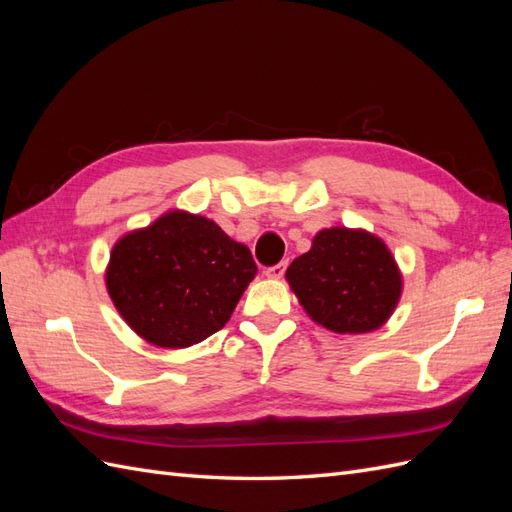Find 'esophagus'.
<instances>
[{"label":"esophagus","mask_w":512,"mask_h":512,"mask_svg":"<svg viewBox=\"0 0 512 512\" xmlns=\"http://www.w3.org/2000/svg\"><path fill=\"white\" fill-rule=\"evenodd\" d=\"M286 267H288V262L284 260V262H277V265H273V267H269V269H265V275L267 277H271V280H280V277L284 275V271H286Z\"/></svg>","instance_id":"obj_1"}]
</instances>
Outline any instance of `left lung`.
<instances>
[{"label": "left lung", "mask_w": 512, "mask_h": 512, "mask_svg": "<svg viewBox=\"0 0 512 512\" xmlns=\"http://www.w3.org/2000/svg\"><path fill=\"white\" fill-rule=\"evenodd\" d=\"M286 280L307 316L335 333L376 331L401 297L393 254L367 230H320L312 250L292 260Z\"/></svg>", "instance_id": "8db88e82"}]
</instances>
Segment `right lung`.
<instances>
[{
	"label": "right lung",
	"instance_id": "right-lung-1",
	"mask_svg": "<svg viewBox=\"0 0 512 512\" xmlns=\"http://www.w3.org/2000/svg\"><path fill=\"white\" fill-rule=\"evenodd\" d=\"M256 271L250 247L175 209L115 243L106 290L145 342L188 348L224 327Z\"/></svg>",
	"mask_w": 512,
	"mask_h": 512
}]
</instances>
